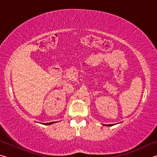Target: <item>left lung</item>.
Wrapping results in <instances>:
<instances>
[{
    "instance_id": "obj_1",
    "label": "left lung",
    "mask_w": 157,
    "mask_h": 157,
    "mask_svg": "<svg viewBox=\"0 0 157 157\" xmlns=\"http://www.w3.org/2000/svg\"><path fill=\"white\" fill-rule=\"evenodd\" d=\"M114 124H106V126H113V125H114Z\"/></svg>"
}]
</instances>
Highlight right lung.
<instances>
[{
	"instance_id": "1",
	"label": "right lung",
	"mask_w": 157,
	"mask_h": 157,
	"mask_svg": "<svg viewBox=\"0 0 157 157\" xmlns=\"http://www.w3.org/2000/svg\"><path fill=\"white\" fill-rule=\"evenodd\" d=\"M53 123H55V122H51V123H45V124H53Z\"/></svg>"
}]
</instances>
